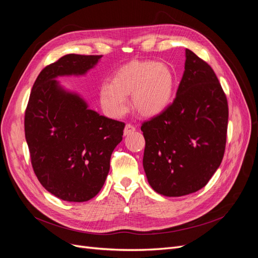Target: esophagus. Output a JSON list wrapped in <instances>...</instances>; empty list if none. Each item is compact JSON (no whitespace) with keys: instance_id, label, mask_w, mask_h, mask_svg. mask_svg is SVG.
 <instances>
[{"instance_id":"1","label":"esophagus","mask_w":258,"mask_h":258,"mask_svg":"<svg viewBox=\"0 0 258 258\" xmlns=\"http://www.w3.org/2000/svg\"><path fill=\"white\" fill-rule=\"evenodd\" d=\"M134 131H136V127L134 126V124H131V123H127V124H126V127H124L123 134H124V136H127V135L131 134V132H134Z\"/></svg>"}]
</instances>
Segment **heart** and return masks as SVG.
I'll list each match as a JSON object with an SVG mask.
<instances>
[{"mask_svg": "<svg viewBox=\"0 0 258 258\" xmlns=\"http://www.w3.org/2000/svg\"><path fill=\"white\" fill-rule=\"evenodd\" d=\"M174 76L170 68L155 61H135L122 68L112 83L100 87V102L106 114L120 117L129 110L132 95L137 111L144 116L163 112L172 101Z\"/></svg>", "mask_w": 258, "mask_h": 258, "instance_id": "b5f03b06", "label": "heart"}]
</instances>
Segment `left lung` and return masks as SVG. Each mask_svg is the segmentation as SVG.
Returning <instances> with one entry per match:
<instances>
[{"instance_id": "1", "label": "left lung", "mask_w": 258, "mask_h": 258, "mask_svg": "<svg viewBox=\"0 0 258 258\" xmlns=\"http://www.w3.org/2000/svg\"><path fill=\"white\" fill-rule=\"evenodd\" d=\"M227 124V98L213 69L186 49L173 102L141 126L143 167L152 188L179 197L205 187L223 160Z\"/></svg>"}]
</instances>
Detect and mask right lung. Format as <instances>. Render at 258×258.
<instances>
[{"instance_id": "right-lung-1", "label": "right lung", "mask_w": 258, "mask_h": 258, "mask_svg": "<svg viewBox=\"0 0 258 258\" xmlns=\"http://www.w3.org/2000/svg\"><path fill=\"white\" fill-rule=\"evenodd\" d=\"M101 54L70 53L45 67L30 93L25 135L34 173L44 188L64 201L83 202L101 190L111 155L124 122L88 110L76 95L61 89L57 76L81 75Z\"/></svg>"}]
</instances>
